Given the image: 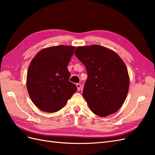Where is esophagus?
Masks as SVG:
<instances>
[{
  "instance_id": "34e87169",
  "label": "esophagus",
  "mask_w": 155,
  "mask_h": 155,
  "mask_svg": "<svg viewBox=\"0 0 155 155\" xmlns=\"http://www.w3.org/2000/svg\"><path fill=\"white\" fill-rule=\"evenodd\" d=\"M77 90L79 91L81 90V84H79V83H78V84H77Z\"/></svg>"
}]
</instances>
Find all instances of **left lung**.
<instances>
[{"mask_svg": "<svg viewBox=\"0 0 155 155\" xmlns=\"http://www.w3.org/2000/svg\"><path fill=\"white\" fill-rule=\"evenodd\" d=\"M74 54L88 73L82 95L90 110L102 117L116 113L129 90V75L124 61L114 51L100 45L78 46Z\"/></svg>", "mask_w": 155, "mask_h": 155, "instance_id": "left-lung-1", "label": "left lung"}]
</instances>
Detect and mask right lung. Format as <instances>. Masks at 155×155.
<instances>
[{
  "instance_id": "right-lung-1",
  "label": "right lung",
  "mask_w": 155,
  "mask_h": 155,
  "mask_svg": "<svg viewBox=\"0 0 155 155\" xmlns=\"http://www.w3.org/2000/svg\"><path fill=\"white\" fill-rule=\"evenodd\" d=\"M74 48L63 45L46 48L31 61L27 88L31 100L42 111H58L77 90V86L69 81L67 69Z\"/></svg>"
}]
</instances>
